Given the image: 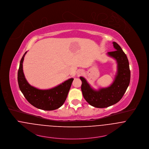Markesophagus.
Segmentation results:
<instances>
[{"instance_id":"1","label":"esophagus","mask_w":149,"mask_h":149,"mask_svg":"<svg viewBox=\"0 0 149 149\" xmlns=\"http://www.w3.org/2000/svg\"><path fill=\"white\" fill-rule=\"evenodd\" d=\"M82 74V71H79L78 73H77L78 75H80V74Z\"/></svg>"}]
</instances>
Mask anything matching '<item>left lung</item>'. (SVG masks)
<instances>
[{"label": "left lung", "instance_id": "obj_1", "mask_svg": "<svg viewBox=\"0 0 149 149\" xmlns=\"http://www.w3.org/2000/svg\"><path fill=\"white\" fill-rule=\"evenodd\" d=\"M113 44L116 51L108 52V56L114 58L117 63V72L113 84L107 88L95 91L84 77H80L84 98L95 108H107L117 103L122 98L130 83V70L127 57L117 42H113Z\"/></svg>", "mask_w": 149, "mask_h": 149}]
</instances>
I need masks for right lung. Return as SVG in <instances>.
<instances>
[{"label":"right lung","instance_id":"right-lung-1","mask_svg":"<svg viewBox=\"0 0 149 149\" xmlns=\"http://www.w3.org/2000/svg\"><path fill=\"white\" fill-rule=\"evenodd\" d=\"M27 52L23 54L17 73L20 90L27 101L33 107L44 110H54L61 107L66 100L73 79H69L59 85L47 90H41L31 86L25 78L23 63Z\"/></svg>","mask_w":149,"mask_h":149}]
</instances>
